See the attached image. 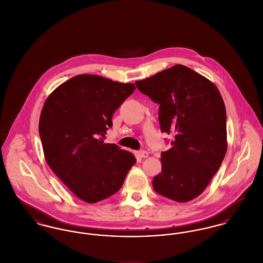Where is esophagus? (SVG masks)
I'll return each instance as SVG.
<instances>
[{"label": "esophagus", "instance_id": "1", "mask_svg": "<svg viewBox=\"0 0 263 263\" xmlns=\"http://www.w3.org/2000/svg\"><path fill=\"white\" fill-rule=\"evenodd\" d=\"M138 156H139L140 158H147V157H148V153H147V152H145V151H140V152L138 153Z\"/></svg>", "mask_w": 263, "mask_h": 263}]
</instances>
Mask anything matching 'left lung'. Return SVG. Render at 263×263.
I'll return each mask as SVG.
<instances>
[{
    "label": "left lung",
    "instance_id": "left-lung-1",
    "mask_svg": "<svg viewBox=\"0 0 263 263\" xmlns=\"http://www.w3.org/2000/svg\"><path fill=\"white\" fill-rule=\"evenodd\" d=\"M137 88L159 105L162 133L174 134L161 153V173L153 179L157 193L187 202L203 193L228 149L227 110L216 86L182 66L137 81Z\"/></svg>",
    "mask_w": 263,
    "mask_h": 263
}]
</instances>
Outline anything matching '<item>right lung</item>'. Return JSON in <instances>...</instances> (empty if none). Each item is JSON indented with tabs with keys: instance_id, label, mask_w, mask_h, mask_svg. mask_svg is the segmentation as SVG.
Wrapping results in <instances>:
<instances>
[{
	"instance_id": "right-lung-1",
	"label": "right lung",
	"mask_w": 263,
	"mask_h": 263,
	"mask_svg": "<svg viewBox=\"0 0 263 263\" xmlns=\"http://www.w3.org/2000/svg\"><path fill=\"white\" fill-rule=\"evenodd\" d=\"M136 87L98 74H79L59 86L41 111L39 133L47 163L71 193L96 203L117 193L137 162L105 143L114 112Z\"/></svg>"
}]
</instances>
